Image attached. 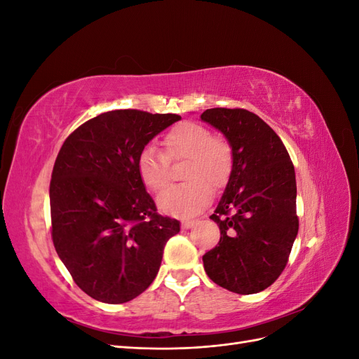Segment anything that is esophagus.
Instances as JSON below:
<instances>
[{"mask_svg": "<svg viewBox=\"0 0 359 359\" xmlns=\"http://www.w3.org/2000/svg\"><path fill=\"white\" fill-rule=\"evenodd\" d=\"M194 224H196V220H184L182 222L184 229H190V227H193Z\"/></svg>", "mask_w": 359, "mask_h": 359, "instance_id": "1", "label": "esophagus"}]
</instances>
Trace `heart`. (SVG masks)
<instances>
[{
    "mask_svg": "<svg viewBox=\"0 0 359 359\" xmlns=\"http://www.w3.org/2000/svg\"><path fill=\"white\" fill-rule=\"evenodd\" d=\"M165 154L154 147H145L136 161L139 180L153 191H160L169 182V161L187 158L182 177L187 182L163 191L157 205L163 214L173 217L196 215L211 199V190L223 187L231 175L232 147L222 136H211L210 128L198 123H181L163 139Z\"/></svg>",
    "mask_w": 359,
    "mask_h": 359,
    "instance_id": "1",
    "label": "heart"
}]
</instances>
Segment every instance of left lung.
<instances>
[{"instance_id":"8db88e82","label":"left lung","mask_w":359,"mask_h":359,"mask_svg":"<svg viewBox=\"0 0 359 359\" xmlns=\"http://www.w3.org/2000/svg\"><path fill=\"white\" fill-rule=\"evenodd\" d=\"M201 119L219 130L233 154L210 217L222 236L202 257L205 273L240 295L262 292L283 273L298 235L295 169L281 139L253 112L214 107Z\"/></svg>"}]
</instances>
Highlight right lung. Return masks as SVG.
Instances as JSON below:
<instances>
[{"instance_id": "add662e5", "label": "right lung", "mask_w": 359, "mask_h": 359, "mask_svg": "<svg viewBox=\"0 0 359 359\" xmlns=\"http://www.w3.org/2000/svg\"><path fill=\"white\" fill-rule=\"evenodd\" d=\"M175 114L109 111L66 139L49 187L52 240L86 295L123 304L153 283L180 222L157 214L136 161Z\"/></svg>"}]
</instances>
